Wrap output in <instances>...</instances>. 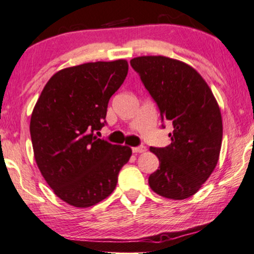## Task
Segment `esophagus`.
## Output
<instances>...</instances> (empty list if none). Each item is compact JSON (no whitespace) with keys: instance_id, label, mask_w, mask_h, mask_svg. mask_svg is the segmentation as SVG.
<instances>
[{"instance_id":"34e87169","label":"esophagus","mask_w":254,"mask_h":254,"mask_svg":"<svg viewBox=\"0 0 254 254\" xmlns=\"http://www.w3.org/2000/svg\"><path fill=\"white\" fill-rule=\"evenodd\" d=\"M143 151H146V147L144 146H139V147H134L133 148V153H143Z\"/></svg>"}]
</instances>
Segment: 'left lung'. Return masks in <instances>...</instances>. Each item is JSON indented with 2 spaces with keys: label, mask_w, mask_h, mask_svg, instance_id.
<instances>
[{
  "label": "left lung",
  "mask_w": 254,
  "mask_h": 254,
  "mask_svg": "<svg viewBox=\"0 0 254 254\" xmlns=\"http://www.w3.org/2000/svg\"><path fill=\"white\" fill-rule=\"evenodd\" d=\"M130 65L157 104L161 119L174 127L169 146L150 147L160 167L148 183L157 195L186 199L198 191L218 162L223 139L218 104L202 75L186 63L142 56Z\"/></svg>",
  "instance_id": "1"
}]
</instances>
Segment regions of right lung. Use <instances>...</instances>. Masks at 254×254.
<instances>
[{
    "label": "right lung",
    "mask_w": 254,
    "mask_h": 254,
    "mask_svg": "<svg viewBox=\"0 0 254 254\" xmlns=\"http://www.w3.org/2000/svg\"><path fill=\"white\" fill-rule=\"evenodd\" d=\"M128 73L125 59L58 71L50 78L30 120L36 163L49 187L72 206L88 207L113 192L131 155L127 146L98 139L108 101Z\"/></svg>",
    "instance_id": "right-lung-1"
}]
</instances>
